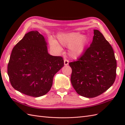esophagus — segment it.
Here are the masks:
<instances>
[{"label": "esophagus", "mask_w": 125, "mask_h": 125, "mask_svg": "<svg viewBox=\"0 0 125 125\" xmlns=\"http://www.w3.org/2000/svg\"><path fill=\"white\" fill-rule=\"evenodd\" d=\"M64 65H67L69 64V61L67 59H65L64 60Z\"/></svg>", "instance_id": "obj_1"}]
</instances>
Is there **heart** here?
Here are the masks:
<instances>
[{
    "label": "heart",
    "instance_id": "1",
    "mask_svg": "<svg viewBox=\"0 0 125 125\" xmlns=\"http://www.w3.org/2000/svg\"><path fill=\"white\" fill-rule=\"evenodd\" d=\"M57 41L63 46L69 47L68 54L71 58H77L83 54L89 42L86 35H82L81 33L72 32L60 34L57 35ZM50 43L54 48L61 50L60 45L54 39H50Z\"/></svg>",
    "mask_w": 125,
    "mask_h": 125
}]
</instances>
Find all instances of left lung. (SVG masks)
<instances>
[{
  "label": "left lung",
  "mask_w": 125,
  "mask_h": 125,
  "mask_svg": "<svg viewBox=\"0 0 125 125\" xmlns=\"http://www.w3.org/2000/svg\"><path fill=\"white\" fill-rule=\"evenodd\" d=\"M92 43L72 69L71 82L78 94L94 98L112 85L116 77V61L112 46L98 30H94Z\"/></svg>",
  "instance_id": "8db88e82"
}]
</instances>
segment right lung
<instances>
[{"label": "right lung", "mask_w": 125, "mask_h": 125, "mask_svg": "<svg viewBox=\"0 0 125 125\" xmlns=\"http://www.w3.org/2000/svg\"><path fill=\"white\" fill-rule=\"evenodd\" d=\"M63 66L62 57L48 54L44 36L38 31H31L13 48L7 73L14 89L39 97L49 92L54 75Z\"/></svg>", "instance_id": "add662e5"}]
</instances>
